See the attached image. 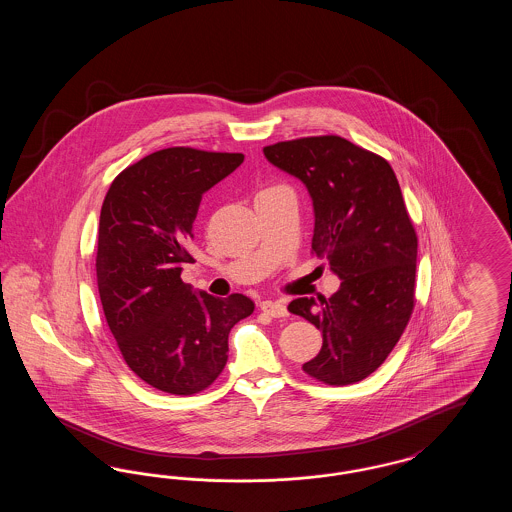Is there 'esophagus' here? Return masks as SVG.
Segmentation results:
<instances>
[{"instance_id": "obj_1", "label": "esophagus", "mask_w": 512, "mask_h": 512, "mask_svg": "<svg viewBox=\"0 0 512 512\" xmlns=\"http://www.w3.org/2000/svg\"><path fill=\"white\" fill-rule=\"evenodd\" d=\"M261 311H265L267 315L274 318L288 317V309L282 301H263Z\"/></svg>"}]
</instances>
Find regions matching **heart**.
Masks as SVG:
<instances>
[{
    "label": "heart",
    "mask_w": 512,
    "mask_h": 512,
    "mask_svg": "<svg viewBox=\"0 0 512 512\" xmlns=\"http://www.w3.org/2000/svg\"><path fill=\"white\" fill-rule=\"evenodd\" d=\"M272 188H278V186H272Z\"/></svg>",
    "instance_id": "b5f03b06"
}]
</instances>
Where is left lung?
I'll use <instances>...</instances> for the list:
<instances>
[{
	"label": "left lung",
	"mask_w": 512,
	"mask_h": 512,
	"mask_svg": "<svg viewBox=\"0 0 512 512\" xmlns=\"http://www.w3.org/2000/svg\"><path fill=\"white\" fill-rule=\"evenodd\" d=\"M263 151L307 186L311 251L341 278L332 297L288 305L322 332V349L303 370L328 386L361 382L388 359L413 315L418 238L397 176L384 157L334 134Z\"/></svg>",
	"instance_id": "obj_1"
}]
</instances>
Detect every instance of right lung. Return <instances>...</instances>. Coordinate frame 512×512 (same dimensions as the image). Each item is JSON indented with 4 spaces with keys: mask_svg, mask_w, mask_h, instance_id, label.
<instances>
[{
    "mask_svg": "<svg viewBox=\"0 0 512 512\" xmlns=\"http://www.w3.org/2000/svg\"><path fill=\"white\" fill-rule=\"evenodd\" d=\"M242 153L167 147L111 182L99 217L96 274L107 326L130 370L155 390H207L228 361V334L255 303L242 293L195 295L182 282L203 194Z\"/></svg>",
    "mask_w": 512,
    "mask_h": 512,
    "instance_id": "obj_1",
    "label": "right lung"
}]
</instances>
